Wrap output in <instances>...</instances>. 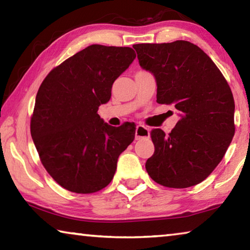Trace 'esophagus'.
I'll list each match as a JSON object with an SVG mask.
<instances>
[{
	"instance_id": "esophagus-1",
	"label": "esophagus",
	"mask_w": 250,
	"mask_h": 250,
	"mask_svg": "<svg viewBox=\"0 0 250 250\" xmlns=\"http://www.w3.org/2000/svg\"><path fill=\"white\" fill-rule=\"evenodd\" d=\"M150 137V129L146 128V126L139 125H137V129H135V139L137 140H140L143 138H149Z\"/></svg>"
}]
</instances>
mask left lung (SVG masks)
<instances>
[{
  "label": "left lung",
  "instance_id": "obj_1",
  "mask_svg": "<svg viewBox=\"0 0 250 250\" xmlns=\"http://www.w3.org/2000/svg\"><path fill=\"white\" fill-rule=\"evenodd\" d=\"M141 68L154 76L156 103L174 104L180 120L171 133L151 131L154 153L146 168L167 188L204 181L218 166L235 134L231 90L214 62L193 43L137 44Z\"/></svg>",
  "mask_w": 250,
  "mask_h": 250
}]
</instances>
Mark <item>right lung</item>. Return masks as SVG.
Here are the masks:
<instances>
[{"label": "right lung", "mask_w": 250, "mask_h": 250, "mask_svg": "<svg viewBox=\"0 0 250 250\" xmlns=\"http://www.w3.org/2000/svg\"><path fill=\"white\" fill-rule=\"evenodd\" d=\"M135 58L130 47L90 45L54 68L42 83L31 134L49 175L70 192L89 194L113 179L133 124L112 126L98 115L112 83Z\"/></svg>", "instance_id": "1"}]
</instances>
